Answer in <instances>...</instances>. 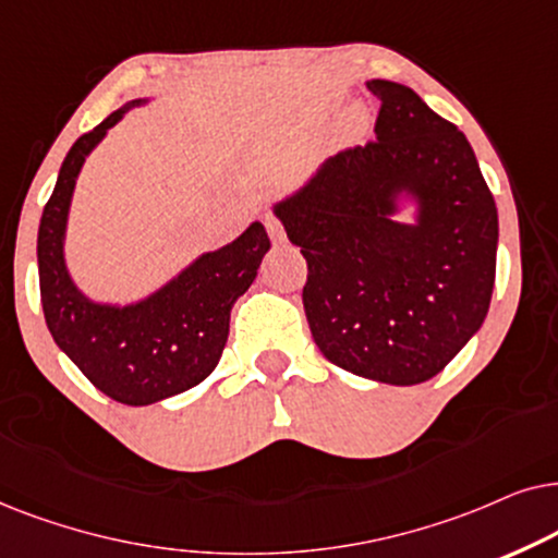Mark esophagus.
<instances>
[{
	"instance_id": "esophagus-1",
	"label": "esophagus",
	"mask_w": 558,
	"mask_h": 558,
	"mask_svg": "<svg viewBox=\"0 0 558 558\" xmlns=\"http://www.w3.org/2000/svg\"><path fill=\"white\" fill-rule=\"evenodd\" d=\"M265 229H267V234H270L272 244H283L286 242V229L278 219L272 217V214H267V217H265Z\"/></svg>"
}]
</instances>
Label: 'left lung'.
Segmentation results:
<instances>
[{"instance_id":"obj_1","label":"left lung","mask_w":558,"mask_h":558,"mask_svg":"<svg viewBox=\"0 0 558 558\" xmlns=\"http://www.w3.org/2000/svg\"><path fill=\"white\" fill-rule=\"evenodd\" d=\"M375 140L318 166L272 206L308 263L303 308L316 347L388 385L439 375L485 322L497 209L472 145L413 88L367 81ZM416 204L413 226L395 214Z\"/></svg>"}]
</instances>
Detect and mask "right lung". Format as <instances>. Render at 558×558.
<instances>
[{
    "mask_svg": "<svg viewBox=\"0 0 558 558\" xmlns=\"http://www.w3.org/2000/svg\"><path fill=\"white\" fill-rule=\"evenodd\" d=\"M145 101L124 104L73 143L37 229V272L48 329L88 383L124 405L158 403L214 373L225 352L234 301L257 278L270 250L265 227L252 221L234 242L198 255L143 301L117 306L78 291L63 250L76 178L104 135Z\"/></svg>",
    "mask_w": 558,
    "mask_h": 558,
    "instance_id": "1",
    "label": "right lung"
}]
</instances>
